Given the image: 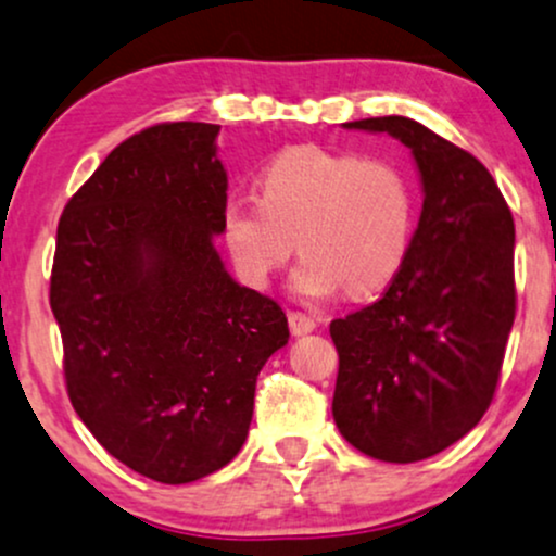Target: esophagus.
I'll return each mask as SVG.
<instances>
[{
	"mask_svg": "<svg viewBox=\"0 0 556 556\" xmlns=\"http://www.w3.org/2000/svg\"><path fill=\"white\" fill-rule=\"evenodd\" d=\"M287 321H290V331L295 337L308 334V331L316 329V318L303 314V311H290V314H287Z\"/></svg>",
	"mask_w": 556,
	"mask_h": 556,
	"instance_id": "34e87169",
	"label": "esophagus"
}]
</instances>
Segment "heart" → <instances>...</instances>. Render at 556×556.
I'll use <instances>...</instances> for the list:
<instances>
[{
	"instance_id": "heart-1",
	"label": "heart",
	"mask_w": 556,
	"mask_h": 556,
	"mask_svg": "<svg viewBox=\"0 0 556 556\" xmlns=\"http://www.w3.org/2000/svg\"><path fill=\"white\" fill-rule=\"evenodd\" d=\"M416 195L405 169L384 156L318 146L279 154L261 175V198H229L222 238L242 282L269 279L298 251L292 285L305 298L344 287L371 295L394 279L407 256Z\"/></svg>"
}]
</instances>
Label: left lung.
Masks as SVG:
<instances>
[{"mask_svg": "<svg viewBox=\"0 0 556 556\" xmlns=\"http://www.w3.org/2000/svg\"><path fill=\"white\" fill-rule=\"evenodd\" d=\"M344 127L389 132L416 159L424 212L376 303L334 318L337 429L363 455L418 463L463 439L494 400L515 321V222L473 154L407 117Z\"/></svg>", "mask_w": 556, "mask_h": 556, "instance_id": "8db88e82", "label": "left lung"}]
</instances>
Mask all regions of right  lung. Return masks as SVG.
<instances>
[{
    "label": "right lung",
    "instance_id": "1",
    "mask_svg": "<svg viewBox=\"0 0 556 556\" xmlns=\"http://www.w3.org/2000/svg\"><path fill=\"white\" fill-rule=\"evenodd\" d=\"M216 132L162 123L123 140L67 201L49 285L75 413L112 457L172 486L238 455L258 371L290 340L282 305L235 282L214 248Z\"/></svg>",
    "mask_w": 556,
    "mask_h": 556
}]
</instances>
